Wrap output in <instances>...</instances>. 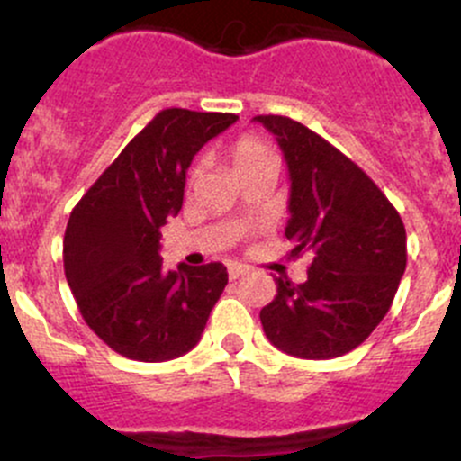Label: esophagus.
<instances>
[{
  "mask_svg": "<svg viewBox=\"0 0 461 461\" xmlns=\"http://www.w3.org/2000/svg\"><path fill=\"white\" fill-rule=\"evenodd\" d=\"M248 272H249L248 265L230 263V278H239V276H243V274H248Z\"/></svg>",
  "mask_w": 461,
  "mask_h": 461,
  "instance_id": "1",
  "label": "esophagus"
}]
</instances>
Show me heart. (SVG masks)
Masks as SVG:
<instances>
[{
  "label": "heart",
  "mask_w": 461,
  "mask_h": 461,
  "mask_svg": "<svg viewBox=\"0 0 461 461\" xmlns=\"http://www.w3.org/2000/svg\"><path fill=\"white\" fill-rule=\"evenodd\" d=\"M225 153L227 158H230L231 167L239 171V176L245 174V171L254 169V167L265 165V162H272V153H269V149L265 147L263 140H258L257 136H252V133H243V136L234 138V140L227 144ZM194 183H196V171H192L187 178L189 187H192Z\"/></svg>",
  "instance_id": "heart-1"
}]
</instances>
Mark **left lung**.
Instances as JSON below:
<instances>
[{"label":"left lung","instance_id":"1","mask_svg":"<svg viewBox=\"0 0 461 461\" xmlns=\"http://www.w3.org/2000/svg\"><path fill=\"white\" fill-rule=\"evenodd\" d=\"M290 169V257L308 254V281L276 278L260 310L265 334L301 359H334L370 337L406 269V227L393 203L346 153L285 115H257Z\"/></svg>","mask_w":461,"mask_h":461}]
</instances>
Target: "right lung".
<instances>
[{"mask_svg":"<svg viewBox=\"0 0 461 461\" xmlns=\"http://www.w3.org/2000/svg\"><path fill=\"white\" fill-rule=\"evenodd\" d=\"M234 113L162 109L73 207L64 274L88 328L118 355L169 361L192 350L227 285V267H162L160 227L178 216L194 156Z\"/></svg>","mask_w":461,"mask_h":461,"instance_id":"1","label":"right lung"}]
</instances>
